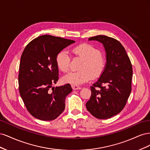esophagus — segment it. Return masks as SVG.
I'll use <instances>...</instances> for the list:
<instances>
[{"label": "esophagus", "mask_w": 150, "mask_h": 150, "mask_svg": "<svg viewBox=\"0 0 150 150\" xmlns=\"http://www.w3.org/2000/svg\"><path fill=\"white\" fill-rule=\"evenodd\" d=\"M72 88L73 89V90H78V89H81V88L79 86L77 85H72Z\"/></svg>", "instance_id": "1"}]
</instances>
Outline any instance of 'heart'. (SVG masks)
I'll return each instance as SVG.
<instances>
[{"instance_id":"b5f03b06","label":"heart","mask_w":150,"mask_h":150,"mask_svg":"<svg viewBox=\"0 0 150 150\" xmlns=\"http://www.w3.org/2000/svg\"><path fill=\"white\" fill-rule=\"evenodd\" d=\"M76 57L83 59L79 67L80 71L71 72L63 78L65 83L74 85L82 84L88 82L93 78L100 76L106 68V59L100 51L92 45L84 43L74 47L71 50ZM58 69L63 72L69 69L71 58L66 51L59 52L56 58Z\"/></svg>"}]
</instances>
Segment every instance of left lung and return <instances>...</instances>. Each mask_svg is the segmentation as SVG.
Wrapping results in <instances>:
<instances>
[{
	"label": "left lung",
	"mask_w": 150,
	"mask_h": 150,
	"mask_svg": "<svg viewBox=\"0 0 150 150\" xmlns=\"http://www.w3.org/2000/svg\"><path fill=\"white\" fill-rule=\"evenodd\" d=\"M89 40L101 42L106 52V65L96 83L91 86V95L86 103L88 111L98 119H108L125 108L131 91L132 65L118 40L99 35Z\"/></svg>",
	"instance_id": "obj_1"
}]
</instances>
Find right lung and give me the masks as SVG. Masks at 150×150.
Segmentation results:
<instances>
[{"instance_id": "add662e5", "label": "right lung", "mask_w": 150, "mask_h": 150, "mask_svg": "<svg viewBox=\"0 0 150 150\" xmlns=\"http://www.w3.org/2000/svg\"><path fill=\"white\" fill-rule=\"evenodd\" d=\"M74 42L43 35L30 41L22 52L18 77L19 93L27 110L35 118L52 121L64 111L66 97L72 89L69 84L52 87L59 79L56 58Z\"/></svg>"}]
</instances>
